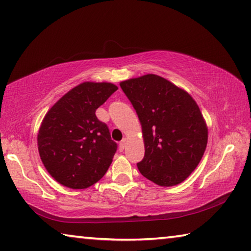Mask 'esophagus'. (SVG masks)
I'll return each mask as SVG.
<instances>
[{
	"mask_svg": "<svg viewBox=\"0 0 251 251\" xmlns=\"http://www.w3.org/2000/svg\"><path fill=\"white\" fill-rule=\"evenodd\" d=\"M126 143H127V138H123V141L120 143V151H124V148L126 146Z\"/></svg>",
	"mask_w": 251,
	"mask_h": 251,
	"instance_id": "34e87169",
	"label": "esophagus"
}]
</instances>
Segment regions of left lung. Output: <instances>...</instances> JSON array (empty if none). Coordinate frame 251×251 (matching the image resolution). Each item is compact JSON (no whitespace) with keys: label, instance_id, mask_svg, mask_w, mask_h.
I'll list each match as a JSON object with an SVG mask.
<instances>
[{"label":"left lung","instance_id":"8db88e82","mask_svg":"<svg viewBox=\"0 0 251 251\" xmlns=\"http://www.w3.org/2000/svg\"><path fill=\"white\" fill-rule=\"evenodd\" d=\"M120 85L142 125L145 156L138 171L158 186L180 184L198 166L208 142V127L196 100L155 74Z\"/></svg>","mask_w":251,"mask_h":251}]
</instances>
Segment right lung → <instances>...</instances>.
Returning <instances> with one entry per match:
<instances>
[{"mask_svg":"<svg viewBox=\"0 0 251 251\" xmlns=\"http://www.w3.org/2000/svg\"><path fill=\"white\" fill-rule=\"evenodd\" d=\"M117 90L113 83L83 82L45 114L37 148L46 171L61 185L85 189L107 172L117 145L95 112Z\"/></svg>","mask_w":251,"mask_h":251,"instance_id":"right-lung-1","label":"right lung"}]
</instances>
